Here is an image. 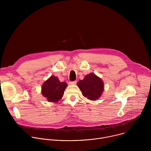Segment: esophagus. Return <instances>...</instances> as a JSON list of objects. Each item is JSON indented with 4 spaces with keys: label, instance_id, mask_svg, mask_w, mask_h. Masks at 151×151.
I'll use <instances>...</instances> for the list:
<instances>
[{
    "label": "esophagus",
    "instance_id": "1",
    "mask_svg": "<svg viewBox=\"0 0 151 151\" xmlns=\"http://www.w3.org/2000/svg\"><path fill=\"white\" fill-rule=\"evenodd\" d=\"M76 83V81H70L69 82L70 85H75Z\"/></svg>",
    "mask_w": 151,
    "mask_h": 151
}]
</instances>
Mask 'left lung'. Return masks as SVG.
<instances>
[{
	"label": "left lung",
	"mask_w": 151,
	"mask_h": 151,
	"mask_svg": "<svg viewBox=\"0 0 151 151\" xmlns=\"http://www.w3.org/2000/svg\"><path fill=\"white\" fill-rule=\"evenodd\" d=\"M77 85L82 95L91 100H96L100 98L104 90L103 81L93 73L86 75Z\"/></svg>",
	"instance_id": "8db88e82"
}]
</instances>
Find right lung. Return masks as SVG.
Listing matches in <instances>:
<instances>
[{"mask_svg":"<svg viewBox=\"0 0 151 151\" xmlns=\"http://www.w3.org/2000/svg\"><path fill=\"white\" fill-rule=\"evenodd\" d=\"M67 87L66 82H60L57 77L51 76L43 83L41 93L48 101L55 103L62 98Z\"/></svg>","mask_w":151,"mask_h":151,"instance_id":"right-lung-1","label":"right lung"}]
</instances>
